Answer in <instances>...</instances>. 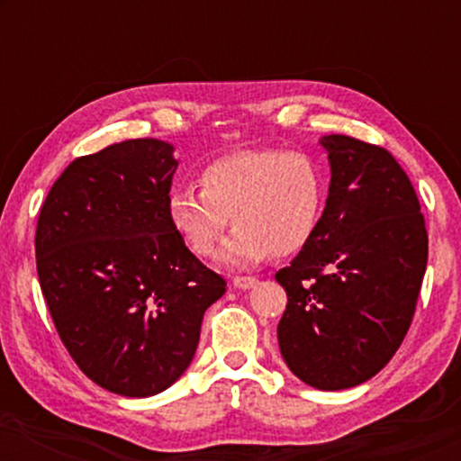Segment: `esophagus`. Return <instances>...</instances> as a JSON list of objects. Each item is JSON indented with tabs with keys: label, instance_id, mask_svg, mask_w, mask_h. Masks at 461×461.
I'll return each instance as SVG.
<instances>
[{
	"label": "esophagus",
	"instance_id": "esophagus-1",
	"mask_svg": "<svg viewBox=\"0 0 461 461\" xmlns=\"http://www.w3.org/2000/svg\"><path fill=\"white\" fill-rule=\"evenodd\" d=\"M258 283V279L256 276H232V285L235 287H239V289H249V287H254Z\"/></svg>",
	"mask_w": 461,
	"mask_h": 461
}]
</instances>
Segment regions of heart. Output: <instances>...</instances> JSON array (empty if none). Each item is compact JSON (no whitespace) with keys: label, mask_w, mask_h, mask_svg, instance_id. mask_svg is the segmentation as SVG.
<instances>
[{"label":"heart","mask_w":461,"mask_h":461,"mask_svg":"<svg viewBox=\"0 0 461 461\" xmlns=\"http://www.w3.org/2000/svg\"><path fill=\"white\" fill-rule=\"evenodd\" d=\"M199 186L169 193V222L194 254L210 256L232 216L237 230L220 251L229 264L298 254L317 232L327 201L323 167L312 157L283 149L218 157L201 169Z\"/></svg>","instance_id":"1"}]
</instances>
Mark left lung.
Here are the masks:
<instances>
[{"instance_id":"left-lung-1","label":"left lung","mask_w":461,"mask_h":461,"mask_svg":"<svg viewBox=\"0 0 461 461\" xmlns=\"http://www.w3.org/2000/svg\"><path fill=\"white\" fill-rule=\"evenodd\" d=\"M331 185L311 243L275 279L287 367L319 390L352 388L386 365L411 325L428 264L415 188L386 149L330 134Z\"/></svg>"}]
</instances>
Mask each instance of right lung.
Instances as JSON below:
<instances>
[{
    "label": "right lung",
    "mask_w": 461,
    "mask_h": 461,
    "mask_svg": "<svg viewBox=\"0 0 461 461\" xmlns=\"http://www.w3.org/2000/svg\"><path fill=\"white\" fill-rule=\"evenodd\" d=\"M172 150L136 138L77 157L37 218V276L56 331L92 382L122 396L172 386L226 292L169 222Z\"/></svg>",
    "instance_id": "1"
}]
</instances>
